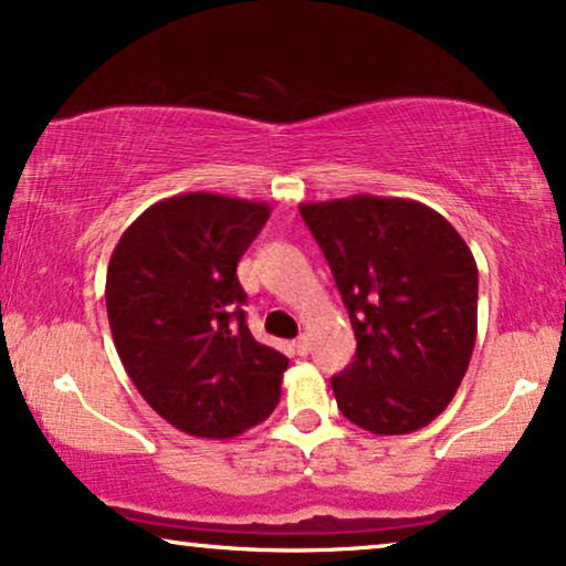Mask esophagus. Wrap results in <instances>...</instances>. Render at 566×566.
Listing matches in <instances>:
<instances>
[{
	"mask_svg": "<svg viewBox=\"0 0 566 566\" xmlns=\"http://www.w3.org/2000/svg\"><path fill=\"white\" fill-rule=\"evenodd\" d=\"M293 350H296L298 355H308V350H312V343H308V337L301 335L296 343H293Z\"/></svg>",
	"mask_w": 566,
	"mask_h": 566,
	"instance_id": "esophagus-1",
	"label": "esophagus"
}]
</instances>
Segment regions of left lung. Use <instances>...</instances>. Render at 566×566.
<instances>
[{"label": "left lung", "instance_id": "obj_1", "mask_svg": "<svg viewBox=\"0 0 566 566\" xmlns=\"http://www.w3.org/2000/svg\"><path fill=\"white\" fill-rule=\"evenodd\" d=\"M358 339L332 378L347 420L405 436L451 405L476 339L479 273L459 231L405 198L353 196L301 203Z\"/></svg>", "mask_w": 566, "mask_h": 566}]
</instances>
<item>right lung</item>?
Masks as SVG:
<instances>
[{"instance_id": "right-lung-1", "label": "right lung", "mask_w": 566, "mask_h": 566, "mask_svg": "<svg viewBox=\"0 0 566 566\" xmlns=\"http://www.w3.org/2000/svg\"><path fill=\"white\" fill-rule=\"evenodd\" d=\"M268 203L185 192L146 208L115 244L105 304L115 350L154 412L227 440L273 415L289 358L244 322L237 262Z\"/></svg>"}]
</instances>
